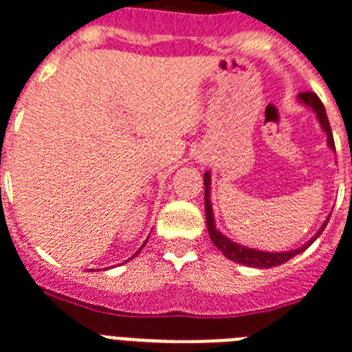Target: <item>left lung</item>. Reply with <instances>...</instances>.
Here are the masks:
<instances>
[{
	"label": "left lung",
	"instance_id": "1",
	"mask_svg": "<svg viewBox=\"0 0 352 352\" xmlns=\"http://www.w3.org/2000/svg\"><path fill=\"white\" fill-rule=\"evenodd\" d=\"M297 101L301 104H305L307 109L316 114L318 118L319 125L323 129V133L327 134V146L331 147L332 151L336 153V147H334V138H332V131H331V123H329V118H327L325 107L323 103L319 101V98L316 94L312 92H302L297 96ZM205 214H206V229H208V234H210L212 243L216 245V248L221 251V253L227 256L232 262H238V264L249 265V267H260V270H264V267H275V265H280L284 262H288L289 258H294L295 254L302 253L305 249H308L312 245L314 241L318 240L319 234L323 232V229L329 223V218L323 221L321 225V229L316 232V234L310 238V240L301 245V248L297 249H289V251H280V253H272V251H260V249H253V248H245V245H241V243H236L229 238V236H225L223 232H219V229L216 227V219H214V210H212V203H210V171H205Z\"/></svg>",
	"mask_w": 352,
	"mask_h": 352
}]
</instances>
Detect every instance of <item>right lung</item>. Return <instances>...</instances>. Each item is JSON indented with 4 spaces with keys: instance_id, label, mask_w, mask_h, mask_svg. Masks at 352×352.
Wrapping results in <instances>:
<instances>
[{
    "instance_id": "add662e5",
    "label": "right lung",
    "mask_w": 352,
    "mask_h": 352,
    "mask_svg": "<svg viewBox=\"0 0 352 352\" xmlns=\"http://www.w3.org/2000/svg\"><path fill=\"white\" fill-rule=\"evenodd\" d=\"M144 245H146V243H144ZM144 245H142V248H144ZM142 248H140V249H142ZM136 253H138V251H136ZM136 253H134V254H136Z\"/></svg>"
}]
</instances>
